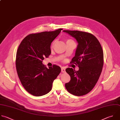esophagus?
<instances>
[{
    "mask_svg": "<svg viewBox=\"0 0 120 120\" xmlns=\"http://www.w3.org/2000/svg\"><path fill=\"white\" fill-rule=\"evenodd\" d=\"M65 71V68L64 67H63L62 68H61V72L64 73Z\"/></svg>",
    "mask_w": 120,
    "mask_h": 120,
    "instance_id": "1",
    "label": "esophagus"
}]
</instances>
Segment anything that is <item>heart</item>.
Returning <instances> with one entry per match:
<instances>
[{
	"label": "heart",
	"instance_id": "b5f03b06",
	"mask_svg": "<svg viewBox=\"0 0 120 120\" xmlns=\"http://www.w3.org/2000/svg\"><path fill=\"white\" fill-rule=\"evenodd\" d=\"M68 42H73V41H71V39H67V41H66V43H68ZM54 43H55V42H53V44H52V46L54 45Z\"/></svg>",
	"mask_w": 120,
	"mask_h": 120
}]
</instances>
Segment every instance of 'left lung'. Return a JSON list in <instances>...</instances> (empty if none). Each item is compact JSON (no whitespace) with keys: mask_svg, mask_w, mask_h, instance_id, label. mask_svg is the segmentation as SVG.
<instances>
[{"mask_svg":"<svg viewBox=\"0 0 120 120\" xmlns=\"http://www.w3.org/2000/svg\"><path fill=\"white\" fill-rule=\"evenodd\" d=\"M63 31L74 38L78 43L75 56L71 63L77 64L79 70L66 69L71 80L65 83V88L73 95H86L93 89L102 72L104 64L102 47L96 37L90 33L78 30Z\"/></svg>","mask_w":120,"mask_h":120,"instance_id":"obj_1","label":"left lung"}]
</instances>
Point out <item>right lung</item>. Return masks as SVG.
<instances>
[{"instance_id":"1","label":"right lung","mask_w":120,"mask_h":120,"mask_svg":"<svg viewBox=\"0 0 120 120\" xmlns=\"http://www.w3.org/2000/svg\"><path fill=\"white\" fill-rule=\"evenodd\" d=\"M62 30L30 34L18 47L16 56L17 74L23 87L33 96L39 97L49 92L61 72L59 66L48 68L42 61L51 54V44Z\"/></svg>"}]
</instances>
